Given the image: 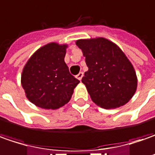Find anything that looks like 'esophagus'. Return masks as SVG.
Instances as JSON below:
<instances>
[{
  "mask_svg": "<svg viewBox=\"0 0 155 155\" xmlns=\"http://www.w3.org/2000/svg\"><path fill=\"white\" fill-rule=\"evenodd\" d=\"M83 77V73L82 72H80L77 75H76V78H77L78 80H80V81H81V79Z\"/></svg>",
  "mask_w": 155,
  "mask_h": 155,
  "instance_id": "obj_1",
  "label": "esophagus"
}]
</instances>
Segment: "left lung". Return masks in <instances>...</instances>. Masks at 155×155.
<instances>
[{
    "instance_id": "obj_1",
    "label": "left lung",
    "mask_w": 155,
    "mask_h": 155,
    "mask_svg": "<svg viewBox=\"0 0 155 155\" xmlns=\"http://www.w3.org/2000/svg\"><path fill=\"white\" fill-rule=\"evenodd\" d=\"M76 45L82 51L88 67L81 81L94 103L111 109L129 102L136 93L137 78L119 47L104 38L77 40Z\"/></svg>"
}]
</instances>
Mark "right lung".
I'll return each instance as SVG.
<instances>
[{
	"mask_svg": "<svg viewBox=\"0 0 155 155\" xmlns=\"http://www.w3.org/2000/svg\"><path fill=\"white\" fill-rule=\"evenodd\" d=\"M67 45L43 46L31 56L21 75L27 99L43 109H58L70 100L80 81L69 73L64 61Z\"/></svg>",
	"mask_w": 155,
	"mask_h": 155,
	"instance_id": "obj_1",
	"label": "right lung"
}]
</instances>
